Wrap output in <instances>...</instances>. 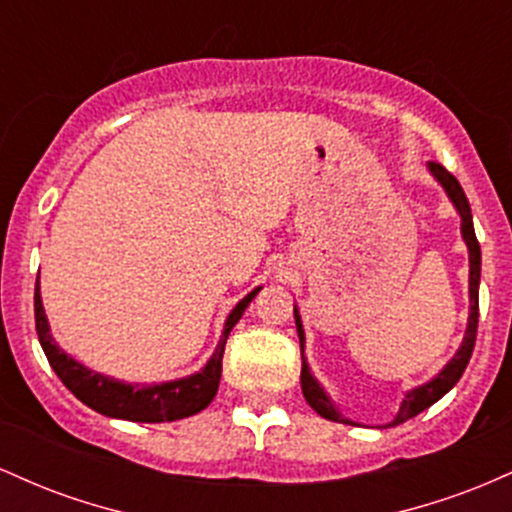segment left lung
Masks as SVG:
<instances>
[{
	"mask_svg": "<svg viewBox=\"0 0 512 512\" xmlns=\"http://www.w3.org/2000/svg\"><path fill=\"white\" fill-rule=\"evenodd\" d=\"M428 168H431V173L436 175L440 185L445 187V192H448V197L452 199V204H455V209L460 211V216H462V236H464V243H467V248H469V301H472V313H469L467 334H464V342L460 346V351H457V354L452 356V361L443 370H440V373L431 380V383H426V385L416 387V390L407 392V397H404L402 407H399L395 421H392L390 426L404 424V421L414 419L416 414H421V411L431 407L433 402H438V399L443 397L445 392H450L452 387H455L457 380L462 378L464 368H467L469 358H472L474 342H477L481 250H479L477 233H474L472 209H469V202H467V197H464L462 185H460V182H457V178L450 173V170H445L436 161L428 163ZM293 315H296V330H298V337H301V356H303L305 334H303V325H301V315H298V310H293ZM301 387H303L305 402H308L310 407L317 411V414L325 416V419H330V421H339V424H351L349 419H344V416L332 407L330 397L325 395V390H322V387L317 385V380L313 378V375H310V368H308V363H305V358H303V368H301Z\"/></svg>",
	"mask_w": 512,
	"mask_h": 512,
	"instance_id": "obj_1",
	"label": "left lung"
}]
</instances>
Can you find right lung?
Listing matches in <instances>:
<instances>
[{
	"mask_svg": "<svg viewBox=\"0 0 512 512\" xmlns=\"http://www.w3.org/2000/svg\"><path fill=\"white\" fill-rule=\"evenodd\" d=\"M255 289L252 293L240 301L236 308L231 310L226 320V330L219 346H216L214 356L209 358V363L199 373L190 375V378L173 380V383L163 385H151V387H139V385H127L117 383V380L105 378L101 373H93L76 363L72 356H67L64 351L52 342V334L45 320L43 301H40V286L35 284V332H38L40 346H43L45 356H48L52 370L57 373V378L62 380L64 387L76 399L91 407L93 411L105 416H113V419H125V421H137V424H161V421H175L185 419V416L197 414V411L207 409L211 399L216 397L221 380V358H223V346H226L228 332L233 330V325L240 320L243 310L248 308V303L255 298Z\"/></svg>",
	"mask_w": 512,
	"mask_h": 512,
	"instance_id": "add662e5",
	"label": "right lung"
}]
</instances>
